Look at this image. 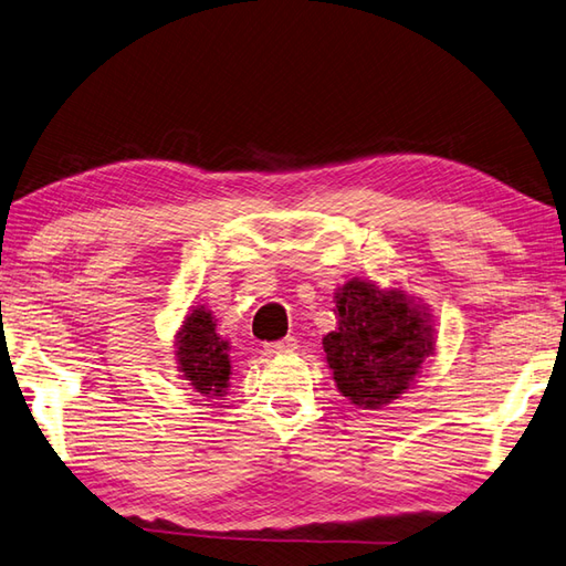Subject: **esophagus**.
Masks as SVG:
<instances>
[{
  "mask_svg": "<svg viewBox=\"0 0 566 566\" xmlns=\"http://www.w3.org/2000/svg\"><path fill=\"white\" fill-rule=\"evenodd\" d=\"M295 348H297L295 336H285V338H281V342L263 344V350H266V354H293Z\"/></svg>",
  "mask_w": 566,
  "mask_h": 566,
  "instance_id": "obj_1",
  "label": "esophagus"
}]
</instances>
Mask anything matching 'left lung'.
Segmentation results:
<instances>
[{"instance_id":"left-lung-1","label":"left lung","mask_w":566,"mask_h":566,"mask_svg":"<svg viewBox=\"0 0 566 566\" xmlns=\"http://www.w3.org/2000/svg\"><path fill=\"white\" fill-rule=\"evenodd\" d=\"M336 332L324 338L334 382L350 405L380 409L399 399L433 356L431 315L399 287L350 279L334 293Z\"/></svg>"}]
</instances>
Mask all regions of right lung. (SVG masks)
<instances>
[{
  "label": "right lung",
  "instance_id": "1",
  "mask_svg": "<svg viewBox=\"0 0 566 566\" xmlns=\"http://www.w3.org/2000/svg\"><path fill=\"white\" fill-rule=\"evenodd\" d=\"M216 326L212 312L198 305L188 312L174 342L181 378L203 397H222L232 375L230 344Z\"/></svg>",
  "mask_w": 566,
  "mask_h": 566
}]
</instances>
